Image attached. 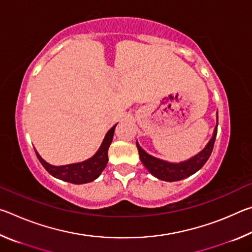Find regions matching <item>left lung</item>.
I'll list each match as a JSON object with an SVG mask.
<instances>
[{
    "label": "left lung",
    "instance_id": "obj_1",
    "mask_svg": "<svg viewBox=\"0 0 252 252\" xmlns=\"http://www.w3.org/2000/svg\"><path fill=\"white\" fill-rule=\"evenodd\" d=\"M217 129H218V112H217V126L213 130L211 139L209 140L207 146L197 155L191 157L190 159L181 162H169L165 160L159 159L151 155H149L143 149L140 147V144L136 141V148H138L140 160L143 163L144 167L150 172L152 176L159 179V180L173 182L180 181L182 179L192 176L198 170L201 169L207 160L210 157L213 144L216 141Z\"/></svg>",
    "mask_w": 252,
    "mask_h": 252
}]
</instances>
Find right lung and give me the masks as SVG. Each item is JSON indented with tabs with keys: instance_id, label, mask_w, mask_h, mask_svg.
<instances>
[{
	"instance_id": "right-lung-1",
	"label": "right lung",
	"mask_w": 252,
	"mask_h": 252,
	"mask_svg": "<svg viewBox=\"0 0 252 252\" xmlns=\"http://www.w3.org/2000/svg\"><path fill=\"white\" fill-rule=\"evenodd\" d=\"M116 126L117 125L113 126L106 132L99 150L90 159L65 165H53L46 162L44 159H42V157L35 150L36 157L46 171L54 178L70 183H74V185H83V183L92 182L96 178L100 177V174L106 167V163H108V151L110 144L112 142Z\"/></svg>"
}]
</instances>
